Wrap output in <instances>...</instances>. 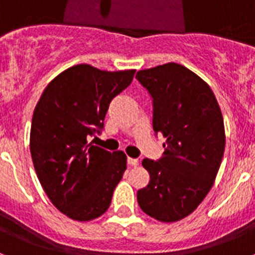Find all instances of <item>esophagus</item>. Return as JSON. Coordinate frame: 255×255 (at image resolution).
<instances>
[{"label":"esophagus","instance_id":"34e87169","mask_svg":"<svg viewBox=\"0 0 255 255\" xmlns=\"http://www.w3.org/2000/svg\"><path fill=\"white\" fill-rule=\"evenodd\" d=\"M128 163H129L130 166H138L139 161L136 158H131V157H129V158H128Z\"/></svg>","mask_w":255,"mask_h":255}]
</instances>
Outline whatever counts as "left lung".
Returning <instances> with one entry per match:
<instances>
[{
  "instance_id": "obj_1",
  "label": "left lung",
  "mask_w": 255,
  "mask_h": 255,
  "mask_svg": "<svg viewBox=\"0 0 255 255\" xmlns=\"http://www.w3.org/2000/svg\"><path fill=\"white\" fill-rule=\"evenodd\" d=\"M153 100V130L166 138L158 161L143 159L149 184L138 190L144 213L161 222L185 218L211 190L225 152L215 94L197 74L168 62L136 73Z\"/></svg>"
}]
</instances>
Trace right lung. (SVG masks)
<instances>
[{
	"instance_id": "add662e5",
	"label": "right lung",
	"mask_w": 255,
	"mask_h": 255,
	"mask_svg": "<svg viewBox=\"0 0 255 255\" xmlns=\"http://www.w3.org/2000/svg\"><path fill=\"white\" fill-rule=\"evenodd\" d=\"M134 74L75 65L47 85L35 106L30 129L35 172L52 204L71 220L102 216L123 179L125 153L88 140L103 129L108 106Z\"/></svg>"
}]
</instances>
